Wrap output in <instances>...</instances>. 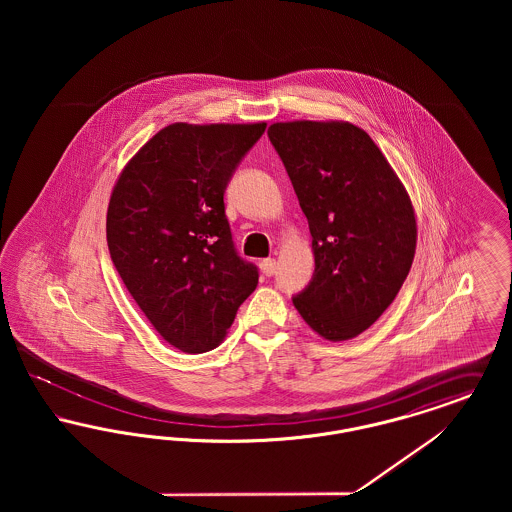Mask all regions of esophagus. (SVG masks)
<instances>
[{"label": "esophagus", "mask_w": 512, "mask_h": 512, "mask_svg": "<svg viewBox=\"0 0 512 512\" xmlns=\"http://www.w3.org/2000/svg\"><path fill=\"white\" fill-rule=\"evenodd\" d=\"M261 272L265 276H274L276 274V261L274 259H263L261 261Z\"/></svg>", "instance_id": "obj_1"}]
</instances>
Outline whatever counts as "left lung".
Returning a JSON list of instances; mask_svg holds the SVG:
<instances>
[{"label":"left lung","mask_w":512,"mask_h":512,"mask_svg":"<svg viewBox=\"0 0 512 512\" xmlns=\"http://www.w3.org/2000/svg\"><path fill=\"white\" fill-rule=\"evenodd\" d=\"M267 134L313 236L315 272L293 305L322 338L351 340L390 307L411 270V199L372 138L349 122H276Z\"/></svg>","instance_id":"obj_1"}]
</instances>
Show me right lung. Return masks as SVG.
<instances>
[{"instance_id":"1","label":"right lung","mask_w":512,"mask_h":512,"mask_svg":"<svg viewBox=\"0 0 512 512\" xmlns=\"http://www.w3.org/2000/svg\"><path fill=\"white\" fill-rule=\"evenodd\" d=\"M267 124L176 122L126 165L107 209V245L155 330L184 353L219 345L259 282L240 257L224 192Z\"/></svg>"}]
</instances>
